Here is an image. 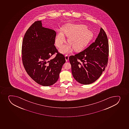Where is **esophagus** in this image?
<instances>
[{
    "label": "esophagus",
    "mask_w": 129,
    "mask_h": 129,
    "mask_svg": "<svg viewBox=\"0 0 129 129\" xmlns=\"http://www.w3.org/2000/svg\"><path fill=\"white\" fill-rule=\"evenodd\" d=\"M65 59L66 60L67 62L69 61V56H68V55H65Z\"/></svg>",
    "instance_id": "esophagus-1"
}]
</instances>
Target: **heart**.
<instances>
[{
  "instance_id": "obj_1",
  "label": "heart",
  "mask_w": 129,
  "mask_h": 129,
  "mask_svg": "<svg viewBox=\"0 0 129 129\" xmlns=\"http://www.w3.org/2000/svg\"><path fill=\"white\" fill-rule=\"evenodd\" d=\"M83 25L67 24L62 28V31L58 32L55 39V44L58 47L62 46L65 42L64 35L68 37L69 45H65L60 49V52L66 54L70 52L72 47L76 51L83 50L92 40L94 37L93 32L87 29Z\"/></svg>"
}]
</instances>
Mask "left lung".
I'll return each instance as SVG.
<instances>
[{"label": "left lung", "mask_w": 129, "mask_h": 129, "mask_svg": "<svg viewBox=\"0 0 129 129\" xmlns=\"http://www.w3.org/2000/svg\"><path fill=\"white\" fill-rule=\"evenodd\" d=\"M109 52L107 35L101 28L94 42L84 51L69 57L72 74L76 80L85 85L97 80L107 66Z\"/></svg>", "instance_id": "8db88e82"}]
</instances>
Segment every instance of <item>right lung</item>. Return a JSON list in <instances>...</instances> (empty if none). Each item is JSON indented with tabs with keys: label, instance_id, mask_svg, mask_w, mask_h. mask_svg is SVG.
Listing matches in <instances>:
<instances>
[{
	"label": "right lung",
	"instance_id": "add662e5",
	"mask_svg": "<svg viewBox=\"0 0 129 129\" xmlns=\"http://www.w3.org/2000/svg\"><path fill=\"white\" fill-rule=\"evenodd\" d=\"M56 32L42 27V21L35 22L27 30L22 46V61L28 75L39 84L49 86L58 79L65 58L54 45Z\"/></svg>",
	"mask_w": 129,
	"mask_h": 129
}]
</instances>
